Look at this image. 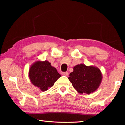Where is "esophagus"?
<instances>
[{
	"label": "esophagus",
	"instance_id": "34e87169",
	"mask_svg": "<svg viewBox=\"0 0 125 125\" xmlns=\"http://www.w3.org/2000/svg\"><path fill=\"white\" fill-rule=\"evenodd\" d=\"M62 75L64 76H68V73L67 72H62Z\"/></svg>",
	"mask_w": 125,
	"mask_h": 125
}]
</instances>
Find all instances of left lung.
<instances>
[{"label": "left lung", "instance_id": "1", "mask_svg": "<svg viewBox=\"0 0 125 125\" xmlns=\"http://www.w3.org/2000/svg\"><path fill=\"white\" fill-rule=\"evenodd\" d=\"M103 75L98 67L84 64H77L69 74L68 79L74 88L80 94L94 93L100 86Z\"/></svg>", "mask_w": 125, "mask_h": 125}]
</instances>
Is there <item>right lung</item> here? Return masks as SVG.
I'll use <instances>...</instances> for the list:
<instances>
[{
    "label": "right lung",
    "instance_id": "1",
    "mask_svg": "<svg viewBox=\"0 0 125 125\" xmlns=\"http://www.w3.org/2000/svg\"><path fill=\"white\" fill-rule=\"evenodd\" d=\"M61 77L56 68L47 61H37L30 67L29 77L33 85L45 92Z\"/></svg>",
    "mask_w": 125,
    "mask_h": 125
}]
</instances>
